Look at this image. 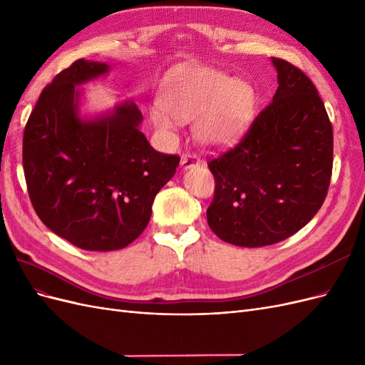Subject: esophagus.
<instances>
[{
    "mask_svg": "<svg viewBox=\"0 0 365 365\" xmlns=\"http://www.w3.org/2000/svg\"><path fill=\"white\" fill-rule=\"evenodd\" d=\"M200 164H201V160L197 158L196 155H184V157H181V168L184 170L197 168V165H200Z\"/></svg>",
    "mask_w": 365,
    "mask_h": 365,
    "instance_id": "1",
    "label": "esophagus"
}]
</instances>
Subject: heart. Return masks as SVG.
Wrapping results in <instances>:
<instances>
[{
    "label": "heart",
    "instance_id": "heart-1",
    "mask_svg": "<svg viewBox=\"0 0 365 365\" xmlns=\"http://www.w3.org/2000/svg\"><path fill=\"white\" fill-rule=\"evenodd\" d=\"M158 98L160 106L150 111L153 126L172 137L175 121L195 120V138L208 148L233 143L248 126L256 106V93L250 83L202 65H187L169 73Z\"/></svg>",
    "mask_w": 365,
    "mask_h": 365
}]
</instances>
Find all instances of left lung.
<instances>
[{
    "label": "left lung",
    "mask_w": 365,
    "mask_h": 365,
    "mask_svg": "<svg viewBox=\"0 0 365 365\" xmlns=\"http://www.w3.org/2000/svg\"><path fill=\"white\" fill-rule=\"evenodd\" d=\"M272 102L239 145L208 163L216 180L207 222L228 244L260 248L302 230L322 208L332 175L334 135L311 79L289 62Z\"/></svg>",
    "instance_id": "obj_1"
}]
</instances>
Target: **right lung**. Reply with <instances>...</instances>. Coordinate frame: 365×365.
Here are the masks:
<instances>
[{
    "instance_id": "1",
    "label": "right lung",
    "mask_w": 365,
    "mask_h": 365,
    "mask_svg": "<svg viewBox=\"0 0 365 365\" xmlns=\"http://www.w3.org/2000/svg\"><path fill=\"white\" fill-rule=\"evenodd\" d=\"M111 71L76 61L43 88L24 129L23 165L30 201L54 235L86 251L128 247L149 224L152 204L180 164L153 149L143 114L121 98L82 111L83 85Z\"/></svg>"
}]
</instances>
